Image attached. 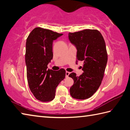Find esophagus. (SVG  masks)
I'll use <instances>...</instances> for the list:
<instances>
[{
  "label": "esophagus",
  "instance_id": "34e87169",
  "mask_svg": "<svg viewBox=\"0 0 130 130\" xmlns=\"http://www.w3.org/2000/svg\"><path fill=\"white\" fill-rule=\"evenodd\" d=\"M70 74V72H66V74H65V75H66V77L68 78V77H69V75Z\"/></svg>",
  "mask_w": 130,
  "mask_h": 130
}]
</instances>
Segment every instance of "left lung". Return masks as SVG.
Returning <instances> with one entry per match:
<instances>
[{
	"label": "left lung",
	"mask_w": 130,
	"mask_h": 130,
	"mask_svg": "<svg viewBox=\"0 0 130 130\" xmlns=\"http://www.w3.org/2000/svg\"><path fill=\"white\" fill-rule=\"evenodd\" d=\"M68 37L77 50L76 61H84L82 74L78 77L72 73L69 75L74 80L70 95L74 99L85 100L96 92L102 82L108 61L105 40L97 30L69 32Z\"/></svg>",
	"instance_id": "8db88e82"
}]
</instances>
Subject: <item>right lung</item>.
Listing matches in <instances>:
<instances>
[{"instance_id":"add662e5","label":"right lung","mask_w":130,"mask_h":130,"mask_svg":"<svg viewBox=\"0 0 130 130\" xmlns=\"http://www.w3.org/2000/svg\"><path fill=\"white\" fill-rule=\"evenodd\" d=\"M62 35L52 30L36 27L27 38L25 63L27 82L33 95L42 102L53 100L56 88L65 77L63 69L47 70V65L53 58V40Z\"/></svg>"}]
</instances>
